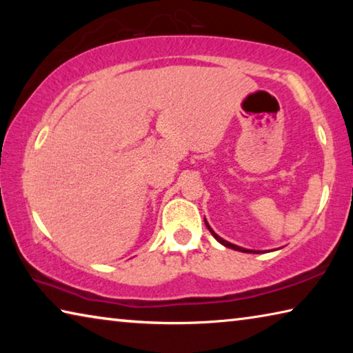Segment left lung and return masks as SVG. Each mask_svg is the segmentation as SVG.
<instances>
[{"label": "left lung", "mask_w": 353, "mask_h": 353, "mask_svg": "<svg viewBox=\"0 0 353 353\" xmlns=\"http://www.w3.org/2000/svg\"><path fill=\"white\" fill-rule=\"evenodd\" d=\"M204 223H205V225H207V229L212 232V235L214 236V240L216 241H219L221 244H223V246H225V248H229V249H234V250H238V252H246V254H261V250H252V249H244V248H241V246H236V244H232V243H229V241H225L224 238H221L218 234H214L213 232V229L210 225H208V223H207V219L204 218Z\"/></svg>", "instance_id": "8db88e82"}]
</instances>
